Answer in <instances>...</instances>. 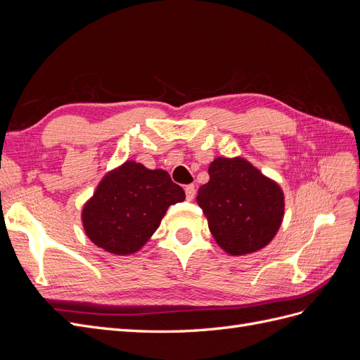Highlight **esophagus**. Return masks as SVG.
<instances>
[{
    "mask_svg": "<svg viewBox=\"0 0 360 360\" xmlns=\"http://www.w3.org/2000/svg\"><path fill=\"white\" fill-rule=\"evenodd\" d=\"M184 192H186V200L192 201L195 198V186L193 184H188L186 188H184Z\"/></svg>",
    "mask_w": 360,
    "mask_h": 360,
    "instance_id": "esophagus-1",
    "label": "esophagus"
}]
</instances>
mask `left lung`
Masks as SVG:
<instances>
[{
  "mask_svg": "<svg viewBox=\"0 0 360 360\" xmlns=\"http://www.w3.org/2000/svg\"><path fill=\"white\" fill-rule=\"evenodd\" d=\"M209 176L197 202L216 243L238 257L257 252L274 240L285 207L279 184L238 156L216 158Z\"/></svg>",
  "mask_w": 360,
  "mask_h": 360,
  "instance_id": "1",
  "label": "left lung"
}]
</instances>
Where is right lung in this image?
<instances>
[{
    "instance_id": "right-lung-1",
    "label": "right lung",
    "mask_w": 360,
    "mask_h": 360,
    "mask_svg": "<svg viewBox=\"0 0 360 360\" xmlns=\"http://www.w3.org/2000/svg\"><path fill=\"white\" fill-rule=\"evenodd\" d=\"M184 198L167 171L126 160L106 174L85 202V234L110 254H135L155 234L168 207Z\"/></svg>"
}]
</instances>
